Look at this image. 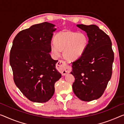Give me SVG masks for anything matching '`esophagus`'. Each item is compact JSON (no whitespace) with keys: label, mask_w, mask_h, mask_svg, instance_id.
Instances as JSON below:
<instances>
[{"label":"esophagus","mask_w":124,"mask_h":124,"mask_svg":"<svg viewBox=\"0 0 124 124\" xmlns=\"http://www.w3.org/2000/svg\"><path fill=\"white\" fill-rule=\"evenodd\" d=\"M57 68L62 73V75H65L66 74L69 73L72 69L71 66L68 65L64 60L59 61L57 63Z\"/></svg>","instance_id":"34e87169"}]
</instances>
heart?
Listing matches in <instances>:
<instances>
[{
	"instance_id": "heart-1",
	"label": "heart",
	"mask_w": 124,
	"mask_h": 124,
	"mask_svg": "<svg viewBox=\"0 0 124 124\" xmlns=\"http://www.w3.org/2000/svg\"><path fill=\"white\" fill-rule=\"evenodd\" d=\"M55 43L51 45V51L55 56H59L64 50L66 60H77L84 54L89 45V38L83 32L65 31L60 32L55 37Z\"/></svg>"
}]
</instances>
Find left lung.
<instances>
[{"mask_svg":"<svg viewBox=\"0 0 124 124\" xmlns=\"http://www.w3.org/2000/svg\"><path fill=\"white\" fill-rule=\"evenodd\" d=\"M87 33L89 45L80 58L72 63L74 94L84 101L98 99L104 94L112 75L114 54L110 37L95 25L78 24Z\"/></svg>","mask_w":124,"mask_h":124,"instance_id":"left-lung-1","label":"left lung"}]
</instances>
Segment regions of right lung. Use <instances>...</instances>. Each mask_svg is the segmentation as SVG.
<instances>
[{"label": "right lung", "instance_id": "1", "mask_svg": "<svg viewBox=\"0 0 124 124\" xmlns=\"http://www.w3.org/2000/svg\"><path fill=\"white\" fill-rule=\"evenodd\" d=\"M55 25L35 24L20 31L14 39L9 62L16 86L33 102H45L53 96L54 84L62 77L51 58V40Z\"/></svg>", "mask_w": 124, "mask_h": 124}]
</instances>
